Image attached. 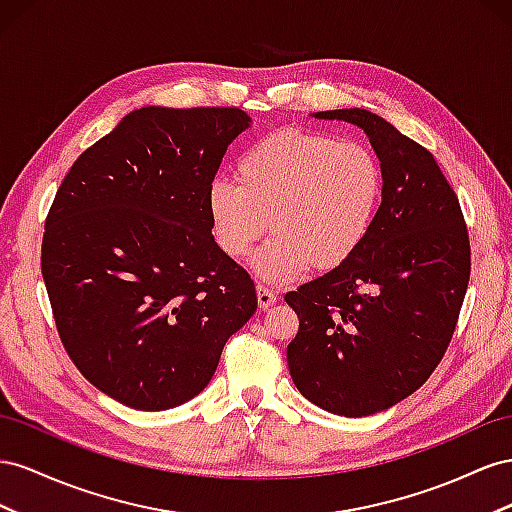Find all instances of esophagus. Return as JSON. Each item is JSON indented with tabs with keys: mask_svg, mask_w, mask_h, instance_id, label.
Wrapping results in <instances>:
<instances>
[{
	"mask_svg": "<svg viewBox=\"0 0 512 512\" xmlns=\"http://www.w3.org/2000/svg\"><path fill=\"white\" fill-rule=\"evenodd\" d=\"M276 300H279V298H276L272 289H268L266 285H257V302H259L261 311H268Z\"/></svg>",
	"mask_w": 512,
	"mask_h": 512,
	"instance_id": "1",
	"label": "esophagus"
}]
</instances>
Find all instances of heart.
<instances>
[{
  "label": "heart",
  "instance_id": "heart-1",
  "mask_svg": "<svg viewBox=\"0 0 512 512\" xmlns=\"http://www.w3.org/2000/svg\"><path fill=\"white\" fill-rule=\"evenodd\" d=\"M236 180L208 186V218L218 248L253 259L266 283L294 281L311 268H337L367 240L384 195V169L369 145L326 133L281 130L255 141Z\"/></svg>",
  "mask_w": 512,
  "mask_h": 512
}]
</instances>
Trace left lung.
Instances as JSON below:
<instances>
[{"mask_svg": "<svg viewBox=\"0 0 512 512\" xmlns=\"http://www.w3.org/2000/svg\"><path fill=\"white\" fill-rule=\"evenodd\" d=\"M313 118L364 130L384 195L358 251L285 296L300 319L287 364L304 399L360 418L410 397L440 364L470 281V238L429 150L367 109Z\"/></svg>", "mask_w": 512, "mask_h": 512, "instance_id": "8db88e82", "label": "left lung"}]
</instances>
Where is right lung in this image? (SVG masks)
Instances as JSON below:
<instances>
[{
  "mask_svg": "<svg viewBox=\"0 0 512 512\" xmlns=\"http://www.w3.org/2000/svg\"><path fill=\"white\" fill-rule=\"evenodd\" d=\"M248 126L233 107L130 111L75 160L49 210L40 264L60 339L87 382L135 410L197 397L257 311L206 203Z\"/></svg>",
  "mask_w": 512,
  "mask_h": 512,
  "instance_id": "add662e5",
  "label": "right lung"
}]
</instances>
